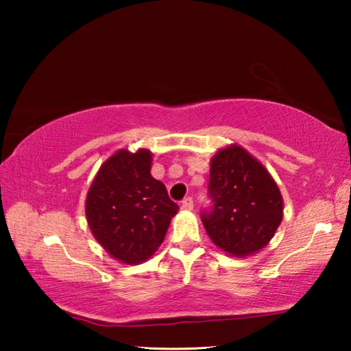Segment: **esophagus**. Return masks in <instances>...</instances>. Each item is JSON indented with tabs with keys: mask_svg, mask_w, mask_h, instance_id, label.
I'll return each mask as SVG.
<instances>
[{
	"mask_svg": "<svg viewBox=\"0 0 351 351\" xmlns=\"http://www.w3.org/2000/svg\"><path fill=\"white\" fill-rule=\"evenodd\" d=\"M181 207L184 210H192L193 209V198L192 197L184 198L182 203H181Z\"/></svg>",
	"mask_w": 351,
	"mask_h": 351,
	"instance_id": "obj_1",
	"label": "esophagus"
}]
</instances>
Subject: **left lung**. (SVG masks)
<instances>
[{"label": "left lung", "mask_w": 351, "mask_h": 351, "mask_svg": "<svg viewBox=\"0 0 351 351\" xmlns=\"http://www.w3.org/2000/svg\"><path fill=\"white\" fill-rule=\"evenodd\" d=\"M210 206L201 210L207 234L218 247L246 257L265 247L282 221L280 190L263 165L232 145L212 159Z\"/></svg>", "instance_id": "8db88e82"}]
</instances>
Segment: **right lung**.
I'll return each instance as SVG.
<instances>
[{"label": "right lung", "instance_id": "obj_1", "mask_svg": "<svg viewBox=\"0 0 351 351\" xmlns=\"http://www.w3.org/2000/svg\"><path fill=\"white\" fill-rule=\"evenodd\" d=\"M152 153L117 152L106 161L86 197V218L111 257L136 265L161 245L180 207L150 173Z\"/></svg>", "mask_w": 351, "mask_h": 351}]
</instances>
